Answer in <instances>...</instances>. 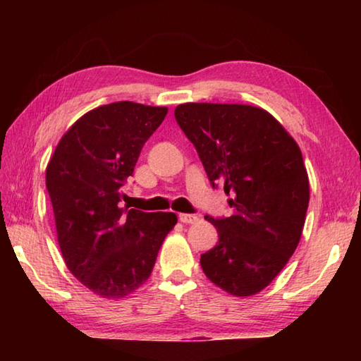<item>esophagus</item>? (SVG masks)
<instances>
[{
  "label": "esophagus",
  "instance_id": "34e87169",
  "mask_svg": "<svg viewBox=\"0 0 361 361\" xmlns=\"http://www.w3.org/2000/svg\"><path fill=\"white\" fill-rule=\"evenodd\" d=\"M180 221L185 223V224H195L199 221V216L197 215H191V213H180Z\"/></svg>",
  "mask_w": 361,
  "mask_h": 361
}]
</instances>
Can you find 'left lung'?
Returning a JSON list of instances; mask_svg holds the SVG:
<instances>
[{
    "mask_svg": "<svg viewBox=\"0 0 361 361\" xmlns=\"http://www.w3.org/2000/svg\"><path fill=\"white\" fill-rule=\"evenodd\" d=\"M175 119L212 186L223 185L231 195V216H205L219 240L200 255L202 271L229 295L253 296L279 276L301 240L309 205L301 149L259 106L183 103Z\"/></svg>",
    "mask_w": 361,
    "mask_h": 361,
    "instance_id": "obj_1",
    "label": "left lung"
}]
</instances>
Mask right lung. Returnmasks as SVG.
<instances>
[{"label":"right lung","instance_id":"obj_1","mask_svg":"<svg viewBox=\"0 0 361 361\" xmlns=\"http://www.w3.org/2000/svg\"><path fill=\"white\" fill-rule=\"evenodd\" d=\"M167 111L133 102L90 109L63 133L47 164L46 188L65 264L100 298L138 290L178 221L172 212L119 205L122 185Z\"/></svg>","mask_w":361,"mask_h":361}]
</instances>
